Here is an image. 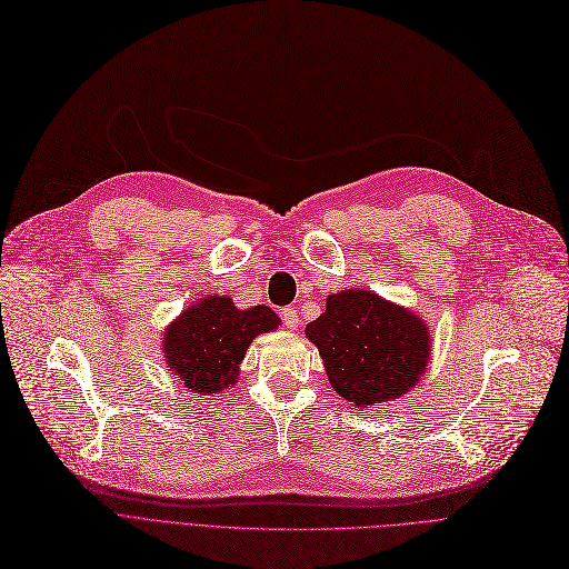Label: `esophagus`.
Here are the masks:
<instances>
[{"mask_svg":"<svg viewBox=\"0 0 569 569\" xmlns=\"http://www.w3.org/2000/svg\"><path fill=\"white\" fill-rule=\"evenodd\" d=\"M282 321H284L287 329L296 331V329H299V323H301L299 310H296V308H284V310H282Z\"/></svg>","mask_w":569,"mask_h":569,"instance_id":"1","label":"esophagus"}]
</instances>
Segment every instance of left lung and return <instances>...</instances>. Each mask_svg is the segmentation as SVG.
Instances as JSON below:
<instances>
[{
  "mask_svg": "<svg viewBox=\"0 0 569 569\" xmlns=\"http://www.w3.org/2000/svg\"><path fill=\"white\" fill-rule=\"evenodd\" d=\"M338 396L359 410L402 398L430 363L428 323L368 289L327 296V310L306 327Z\"/></svg>",
  "mask_w": 569,
  "mask_h": 569,
  "instance_id": "obj_1",
  "label": "left lung"
}]
</instances>
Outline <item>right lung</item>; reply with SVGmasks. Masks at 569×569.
<instances>
[{
    "mask_svg": "<svg viewBox=\"0 0 569 569\" xmlns=\"http://www.w3.org/2000/svg\"><path fill=\"white\" fill-rule=\"evenodd\" d=\"M280 327L268 306L236 308L233 299L206 293L182 310L161 338V357L180 385L199 396L233 389L252 340Z\"/></svg>",
    "mask_w": 569,
    "mask_h": 569,
    "instance_id": "right-lung-1",
    "label": "right lung"
}]
</instances>
